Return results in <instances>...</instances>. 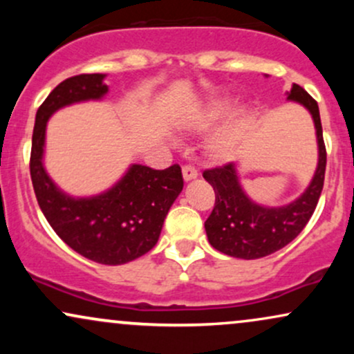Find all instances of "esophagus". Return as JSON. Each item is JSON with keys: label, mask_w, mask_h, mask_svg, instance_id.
<instances>
[{"label": "esophagus", "mask_w": 354, "mask_h": 354, "mask_svg": "<svg viewBox=\"0 0 354 354\" xmlns=\"http://www.w3.org/2000/svg\"><path fill=\"white\" fill-rule=\"evenodd\" d=\"M183 178H185V181H191L194 180V178H198V169L194 168V166H183Z\"/></svg>", "instance_id": "esophagus-1"}]
</instances>
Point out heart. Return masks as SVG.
Wrapping results in <instances>:
<instances>
[{"label":"heart","mask_w":354,"mask_h":354,"mask_svg":"<svg viewBox=\"0 0 354 354\" xmlns=\"http://www.w3.org/2000/svg\"><path fill=\"white\" fill-rule=\"evenodd\" d=\"M233 111V106L230 103H214L213 106H209L206 109V113L203 115V120H205L206 124L214 123V121L225 120L230 113ZM245 121L234 126V128L228 129V131L221 133V135L214 138L213 141L209 143V154L214 158V160L225 161L233 158L236 154L239 143H241L243 138V131H245Z\"/></svg>","instance_id":"b5f03b06"}]
</instances>
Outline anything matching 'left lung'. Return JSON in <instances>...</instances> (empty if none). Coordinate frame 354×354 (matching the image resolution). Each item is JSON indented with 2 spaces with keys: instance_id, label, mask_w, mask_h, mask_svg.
Wrapping results in <instances>:
<instances>
[{
  "instance_id": "left-lung-1",
  "label": "left lung",
  "mask_w": 354,
  "mask_h": 354,
  "mask_svg": "<svg viewBox=\"0 0 354 354\" xmlns=\"http://www.w3.org/2000/svg\"><path fill=\"white\" fill-rule=\"evenodd\" d=\"M288 100L303 104L311 113L318 140V166L306 191L290 205L270 208L251 201L239 185L236 166L206 169L203 178L213 186L216 200L205 221L208 241L221 253L241 259H256L281 250L301 233L318 205L326 171L318 103L299 84H293Z\"/></svg>"
}]
</instances>
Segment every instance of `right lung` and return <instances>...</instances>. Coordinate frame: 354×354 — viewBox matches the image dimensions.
<instances>
[{
	"label": "right lung",
	"mask_w": 354,
	"mask_h": 354,
	"mask_svg": "<svg viewBox=\"0 0 354 354\" xmlns=\"http://www.w3.org/2000/svg\"><path fill=\"white\" fill-rule=\"evenodd\" d=\"M104 76H71L43 101L36 113L30 173L44 218L68 246L101 265H124L158 243L166 214L183 189L180 166L153 169L131 165L116 185L89 198L61 191L43 166L48 120L64 106L103 98L108 93Z\"/></svg>",
	"instance_id": "1"
}]
</instances>
